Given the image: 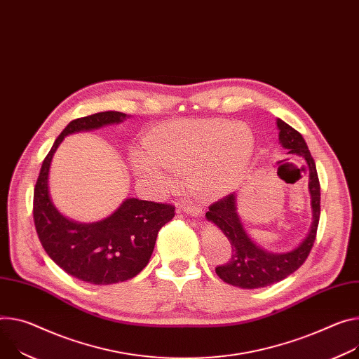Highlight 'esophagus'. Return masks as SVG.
Masks as SVG:
<instances>
[{
  "instance_id": "esophagus-1",
  "label": "esophagus",
  "mask_w": 359,
  "mask_h": 359,
  "mask_svg": "<svg viewBox=\"0 0 359 359\" xmlns=\"http://www.w3.org/2000/svg\"><path fill=\"white\" fill-rule=\"evenodd\" d=\"M186 213H189L190 216H201L202 215V209L199 206H190V205H184L182 208Z\"/></svg>"
}]
</instances>
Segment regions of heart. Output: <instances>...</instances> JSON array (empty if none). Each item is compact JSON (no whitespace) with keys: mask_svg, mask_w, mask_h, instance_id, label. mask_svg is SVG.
<instances>
[{"mask_svg":"<svg viewBox=\"0 0 359 359\" xmlns=\"http://www.w3.org/2000/svg\"><path fill=\"white\" fill-rule=\"evenodd\" d=\"M146 149L147 153L136 150L130 157L143 182L166 187L172 183L170 171L189 173L194 190L215 198L241 180L253 150V135L249 127L231 120H187L160 128Z\"/></svg>","mask_w":359,"mask_h":359,"instance_id":"b5f03b06","label":"heart"}]
</instances>
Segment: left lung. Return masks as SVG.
I'll return each instance as SVG.
<instances>
[{"label": "left lung", "instance_id": "8db88e82", "mask_svg": "<svg viewBox=\"0 0 359 359\" xmlns=\"http://www.w3.org/2000/svg\"><path fill=\"white\" fill-rule=\"evenodd\" d=\"M278 127L280 130V144L287 149L289 153L299 154L306 160V165L309 168V193L312 198L313 223L309 235L297 249H293L289 253L275 255L257 248L246 235L236 213L235 193L226 194L224 198L212 203L206 217L219 227L232 245L231 259L226 264L216 266L215 271L223 282L245 289L269 286L298 271L309 256L316 239L320 216V184L315 161L299 132L280 118L278 120Z\"/></svg>", "mask_w": 359, "mask_h": 359}]
</instances>
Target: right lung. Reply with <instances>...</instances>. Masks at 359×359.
Returning a JSON list of instances; mask_svg holds the SVG:
<instances>
[{
    "mask_svg": "<svg viewBox=\"0 0 359 359\" xmlns=\"http://www.w3.org/2000/svg\"><path fill=\"white\" fill-rule=\"evenodd\" d=\"M124 117L120 111H102L70 121L46 156L34 187L32 215L44 250L64 272L93 285L124 282L140 273L149 264L158 231L175 216L170 203L127 199L110 217L83 224L66 219L51 203L48 170L62 139Z\"/></svg>",
    "mask_w": 359,
    "mask_h": 359,
    "instance_id": "add662e5",
    "label": "right lung"
}]
</instances>
